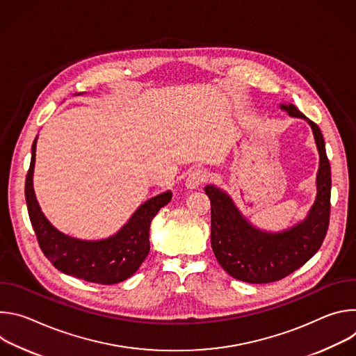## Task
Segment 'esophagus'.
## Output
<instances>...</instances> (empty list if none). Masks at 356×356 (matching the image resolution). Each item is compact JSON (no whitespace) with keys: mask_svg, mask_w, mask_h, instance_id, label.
<instances>
[{"mask_svg":"<svg viewBox=\"0 0 356 356\" xmlns=\"http://www.w3.org/2000/svg\"><path fill=\"white\" fill-rule=\"evenodd\" d=\"M206 179H207V175H206L204 170L194 169L193 172L188 173V176L186 179V187L188 190H194V188H197L198 186H201L202 183H204Z\"/></svg>","mask_w":356,"mask_h":356,"instance_id":"obj_1","label":"esophagus"}]
</instances>
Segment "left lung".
I'll use <instances>...</instances> for the list:
<instances>
[{"mask_svg": "<svg viewBox=\"0 0 356 356\" xmlns=\"http://www.w3.org/2000/svg\"><path fill=\"white\" fill-rule=\"evenodd\" d=\"M289 115L302 118L313 129L320 154L317 197L306 220L282 232H266L250 225L231 197L218 187H204L211 201V246L221 268L246 283H270L301 268L320 249L330 224L331 168L318 125L293 104H282Z\"/></svg>", "mask_w": 356, "mask_h": 356, "instance_id": "left-lung-1", "label": "left lung"}]
</instances>
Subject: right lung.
<instances>
[{"label":"right lung","mask_w":356,"mask_h":356,"mask_svg":"<svg viewBox=\"0 0 356 356\" xmlns=\"http://www.w3.org/2000/svg\"><path fill=\"white\" fill-rule=\"evenodd\" d=\"M36 139L32 143L31 166L25 180L28 214L43 255L58 270L98 284H114L131 277L149 253L150 221L172 200L165 191L145 201L129 221L113 236L101 241H83L58 231L50 224L33 191Z\"/></svg>","instance_id":"obj_1"}]
</instances>
